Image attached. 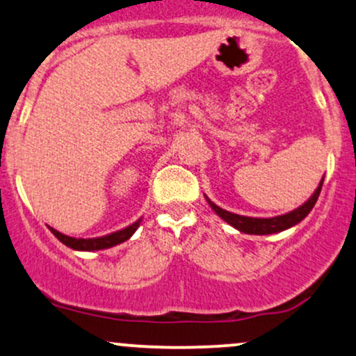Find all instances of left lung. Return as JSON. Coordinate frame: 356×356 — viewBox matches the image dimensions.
Instances as JSON below:
<instances>
[{"label": "left lung", "mask_w": 356, "mask_h": 356, "mask_svg": "<svg viewBox=\"0 0 356 356\" xmlns=\"http://www.w3.org/2000/svg\"><path fill=\"white\" fill-rule=\"evenodd\" d=\"M321 186L323 181L318 186V189L314 191V194L312 197L306 201L303 206L298 207V209L288 212L284 216H277V218H269V219H257V218H246V216H239V214H232V212H227L220 207L216 206L214 202H209V206L214 209V212H218L219 218H222L226 222H229L231 226H234L236 229H239L241 232H246V234H273V232H280L288 229V227L295 226V224L303 220L306 216L309 214V211L313 209L314 204L318 201V195L321 192Z\"/></svg>", "instance_id": "8db88e82"}]
</instances>
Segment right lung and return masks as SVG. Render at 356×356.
Listing matches in <instances>:
<instances>
[{
  "instance_id": "obj_1",
  "label": "right lung",
  "mask_w": 356,
  "mask_h": 356,
  "mask_svg": "<svg viewBox=\"0 0 356 356\" xmlns=\"http://www.w3.org/2000/svg\"><path fill=\"white\" fill-rule=\"evenodd\" d=\"M140 220L142 219L136 220L134 224L127 226L125 229L112 232V234H108V236H102V238H92V239L70 238V236H65V234H61V232L55 231L53 227H50V231L55 234L56 239L61 241V243L65 244V246H68L72 249H79V251H97V249H107V248L117 246V244L124 243V241L129 239L130 236L137 231V227L140 226Z\"/></svg>"
}]
</instances>
